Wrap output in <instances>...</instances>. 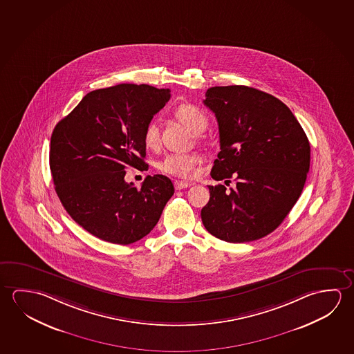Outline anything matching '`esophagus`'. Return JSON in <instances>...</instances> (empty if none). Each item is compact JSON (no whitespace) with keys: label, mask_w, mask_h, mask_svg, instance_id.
Instances as JSON below:
<instances>
[{"label":"esophagus","mask_w":354,"mask_h":354,"mask_svg":"<svg viewBox=\"0 0 354 354\" xmlns=\"http://www.w3.org/2000/svg\"><path fill=\"white\" fill-rule=\"evenodd\" d=\"M174 186L176 190H183V189H186V187H190L192 184L190 183H186V181H174Z\"/></svg>","instance_id":"obj_1"}]
</instances>
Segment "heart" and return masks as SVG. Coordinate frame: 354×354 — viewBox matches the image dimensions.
I'll return each mask as SVG.
<instances>
[{
	"mask_svg": "<svg viewBox=\"0 0 354 354\" xmlns=\"http://www.w3.org/2000/svg\"><path fill=\"white\" fill-rule=\"evenodd\" d=\"M175 116L196 133L207 124V120L203 111L198 110L192 104L179 106L175 111ZM159 140L160 136L157 123L154 121L149 122L143 132L145 147L156 148L159 145ZM201 162V156L195 153H170L159 162L158 168L164 174L173 175L180 179H192L196 175L197 167Z\"/></svg>",
	"mask_w": 354,
	"mask_h": 354,
	"instance_id": "obj_1",
	"label": "heart"
}]
</instances>
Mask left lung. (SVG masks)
I'll use <instances>...</instances> for the list:
<instances>
[{"instance_id": "left-lung-1", "label": "left lung", "mask_w": 354, "mask_h": 354, "mask_svg": "<svg viewBox=\"0 0 354 354\" xmlns=\"http://www.w3.org/2000/svg\"><path fill=\"white\" fill-rule=\"evenodd\" d=\"M203 104L218 122L221 151L211 170L205 228L230 243L272 233L301 195L310 169V143L286 104L243 85L209 87Z\"/></svg>"}]
</instances>
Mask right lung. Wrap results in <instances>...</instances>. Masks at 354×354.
I'll use <instances>...</instances> for the list:
<instances>
[{"label": "right lung", "mask_w": 354, "mask_h": 354, "mask_svg": "<svg viewBox=\"0 0 354 354\" xmlns=\"http://www.w3.org/2000/svg\"><path fill=\"white\" fill-rule=\"evenodd\" d=\"M170 99L169 88L120 84L79 102L53 131L49 165L66 212L95 237L134 243L151 232L174 194L171 180L148 175L140 189L128 167L145 170L143 132Z\"/></svg>", "instance_id": "right-lung-1"}]
</instances>
